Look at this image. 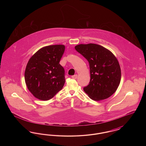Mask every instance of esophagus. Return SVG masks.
Wrapping results in <instances>:
<instances>
[{"mask_svg": "<svg viewBox=\"0 0 146 146\" xmlns=\"http://www.w3.org/2000/svg\"><path fill=\"white\" fill-rule=\"evenodd\" d=\"M77 77H78V75H77V74H75V75L72 76V78L73 79H76V78H77Z\"/></svg>", "mask_w": 146, "mask_h": 146, "instance_id": "obj_1", "label": "esophagus"}]
</instances>
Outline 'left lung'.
Returning <instances> with one entry per match:
<instances>
[{
	"label": "left lung",
	"mask_w": 146,
	"mask_h": 146,
	"mask_svg": "<svg viewBox=\"0 0 146 146\" xmlns=\"http://www.w3.org/2000/svg\"><path fill=\"white\" fill-rule=\"evenodd\" d=\"M75 49L89 63L90 81L84 91L95 101L110 97L117 90L121 80V70L115 56L108 49L95 44H79Z\"/></svg>",
	"instance_id": "obj_1"
}]
</instances>
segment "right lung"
<instances>
[{"label":"right lung","instance_id":"obj_1","mask_svg":"<svg viewBox=\"0 0 146 146\" xmlns=\"http://www.w3.org/2000/svg\"><path fill=\"white\" fill-rule=\"evenodd\" d=\"M64 49L63 45L45 46L28 61L25 80L28 90L36 98L49 100L62 89L65 73L59 63Z\"/></svg>","mask_w":146,"mask_h":146}]
</instances>
